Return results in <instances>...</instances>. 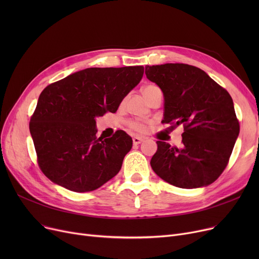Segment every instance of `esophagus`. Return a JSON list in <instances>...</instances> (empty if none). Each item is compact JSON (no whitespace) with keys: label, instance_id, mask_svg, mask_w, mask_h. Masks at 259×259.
<instances>
[{"label":"esophagus","instance_id":"esophagus-1","mask_svg":"<svg viewBox=\"0 0 259 259\" xmlns=\"http://www.w3.org/2000/svg\"><path fill=\"white\" fill-rule=\"evenodd\" d=\"M144 142V139L143 138H140V137H134L133 138V144L134 145H140L141 143Z\"/></svg>","mask_w":259,"mask_h":259}]
</instances>
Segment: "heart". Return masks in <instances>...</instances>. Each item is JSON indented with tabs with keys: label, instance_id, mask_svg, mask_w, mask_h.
<instances>
[{
	"label": "heart",
	"instance_id": "1",
	"mask_svg": "<svg viewBox=\"0 0 259 259\" xmlns=\"http://www.w3.org/2000/svg\"><path fill=\"white\" fill-rule=\"evenodd\" d=\"M154 88H157L155 85H148V86H146V87H144L143 88V94L145 93V92H147V91H149V90H151V89H154ZM130 127L132 128V129H134L135 131H140V132H142V131H144L145 130V125L144 124H142V122H140V121H131L130 122Z\"/></svg>",
	"mask_w": 259,
	"mask_h": 259
}]
</instances>
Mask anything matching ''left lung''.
Returning a JSON list of instances; mask_svg holds the SVG:
<instances>
[{
  "label": "left lung",
  "instance_id": "1",
  "mask_svg": "<svg viewBox=\"0 0 259 259\" xmlns=\"http://www.w3.org/2000/svg\"><path fill=\"white\" fill-rule=\"evenodd\" d=\"M164 94L162 122L184 126L182 147L157 141L153 171L184 189L207 187L225 170L239 134L231 95L205 71L187 64L146 66Z\"/></svg>",
  "mask_w": 259,
  "mask_h": 259
}]
</instances>
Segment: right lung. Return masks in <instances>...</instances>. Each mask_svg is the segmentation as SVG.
Wrapping results in <instances>:
<instances>
[{
    "label": "right lung",
    "instance_id": "1",
    "mask_svg": "<svg viewBox=\"0 0 259 259\" xmlns=\"http://www.w3.org/2000/svg\"><path fill=\"white\" fill-rule=\"evenodd\" d=\"M143 74V66L87 68L42 91L29 129L38 166L52 183L89 192L119 172L132 139L122 130L97 138V117L116 112Z\"/></svg>",
    "mask_w": 259,
    "mask_h": 259
}]
</instances>
